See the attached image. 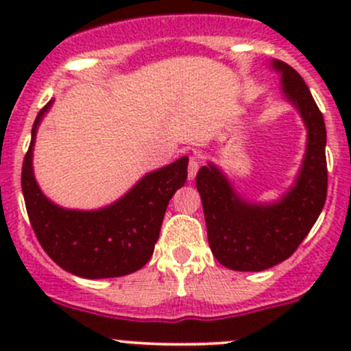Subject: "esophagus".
<instances>
[{"instance_id": "esophagus-1", "label": "esophagus", "mask_w": 351, "mask_h": 351, "mask_svg": "<svg viewBox=\"0 0 351 351\" xmlns=\"http://www.w3.org/2000/svg\"><path fill=\"white\" fill-rule=\"evenodd\" d=\"M198 168H200V159L197 156H190V161H189V180L195 178Z\"/></svg>"}]
</instances>
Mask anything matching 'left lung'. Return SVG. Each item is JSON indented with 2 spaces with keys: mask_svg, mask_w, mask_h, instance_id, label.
Returning a JSON list of instances; mask_svg holds the SVG:
<instances>
[{
  "mask_svg": "<svg viewBox=\"0 0 351 351\" xmlns=\"http://www.w3.org/2000/svg\"><path fill=\"white\" fill-rule=\"evenodd\" d=\"M271 67L282 74V91L307 130L306 153L293 185L280 200L256 204L238 195L228 176L212 162L198 169L195 180L212 254L236 271H261L287 260L309 234L326 202L323 113L293 67L277 59Z\"/></svg>",
  "mask_w": 351,
  "mask_h": 351,
  "instance_id": "8db88e82",
  "label": "left lung"
}]
</instances>
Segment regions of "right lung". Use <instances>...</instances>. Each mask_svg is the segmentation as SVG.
Here are the masks:
<instances>
[{
    "instance_id": "1",
    "label": "right lung",
    "mask_w": 351,
    "mask_h": 351,
    "mask_svg": "<svg viewBox=\"0 0 351 351\" xmlns=\"http://www.w3.org/2000/svg\"><path fill=\"white\" fill-rule=\"evenodd\" d=\"M54 100L38 112L23 159L22 190L38 243L62 270L83 278L123 277L153 256L169 200L186 182L189 158L147 173L129 192L98 210L62 208L49 200L34 176L37 129Z\"/></svg>"
}]
</instances>
